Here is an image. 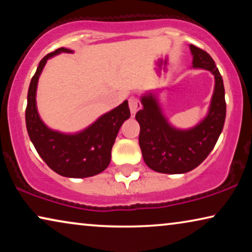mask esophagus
<instances>
[{"label": "esophagus", "instance_id": "34e87169", "mask_svg": "<svg viewBox=\"0 0 252 252\" xmlns=\"http://www.w3.org/2000/svg\"><path fill=\"white\" fill-rule=\"evenodd\" d=\"M128 103H129L130 115H132V117H134V116L136 115V112L141 109V104H140L139 99H137L136 97H130Z\"/></svg>", "mask_w": 252, "mask_h": 252}]
</instances>
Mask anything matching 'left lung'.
I'll use <instances>...</instances> for the list:
<instances>
[{
	"instance_id": "left-lung-1",
	"label": "left lung",
	"mask_w": 252,
	"mask_h": 252,
	"mask_svg": "<svg viewBox=\"0 0 252 252\" xmlns=\"http://www.w3.org/2000/svg\"><path fill=\"white\" fill-rule=\"evenodd\" d=\"M192 67L208 70L215 75V89L206 116L188 129L172 126L158 101L157 93L141 96L143 108L135 119L140 124L139 143L144 163L151 170L166 174H181L197 167L216 146L226 118L225 88L215 61L206 51L189 44Z\"/></svg>"
}]
</instances>
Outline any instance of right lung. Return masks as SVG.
<instances>
[{"mask_svg": "<svg viewBox=\"0 0 252 252\" xmlns=\"http://www.w3.org/2000/svg\"><path fill=\"white\" fill-rule=\"evenodd\" d=\"M73 50L60 48L44 56L31 80L25 112L26 128L37 154L51 170L66 178H88L101 173L111 160V149L123 123L129 118L128 102L104 113L78 133H62L48 127L36 108L37 81L49 58Z\"/></svg>", "mask_w": 252, "mask_h": 252, "instance_id": "1", "label": "right lung"}]
</instances>
